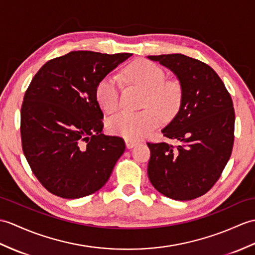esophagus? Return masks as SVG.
Listing matches in <instances>:
<instances>
[{"label":"esophagus","instance_id":"obj_1","mask_svg":"<svg viewBox=\"0 0 255 255\" xmlns=\"http://www.w3.org/2000/svg\"><path fill=\"white\" fill-rule=\"evenodd\" d=\"M138 143L139 142L135 140H126V146L128 147V149H132V147L137 145Z\"/></svg>","mask_w":255,"mask_h":255}]
</instances>
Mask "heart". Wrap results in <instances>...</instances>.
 I'll return each instance as SVG.
<instances>
[{
    "mask_svg": "<svg viewBox=\"0 0 255 255\" xmlns=\"http://www.w3.org/2000/svg\"><path fill=\"white\" fill-rule=\"evenodd\" d=\"M124 78L144 92V110L138 113L122 112L109 121V130L127 140H137L155 129L163 121H170L178 113L182 102L183 90L179 80L166 79L164 69L155 63L140 60L125 69ZM122 84L118 77L109 75L99 82L97 99L100 105L113 113L120 108ZM159 115L157 116V114Z\"/></svg>",
    "mask_w": 255,
    "mask_h": 255,
    "instance_id": "b5f03b06",
    "label": "heart"
}]
</instances>
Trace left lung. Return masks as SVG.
Segmentation results:
<instances>
[{"mask_svg":"<svg viewBox=\"0 0 255 255\" xmlns=\"http://www.w3.org/2000/svg\"><path fill=\"white\" fill-rule=\"evenodd\" d=\"M173 72L182 86L178 113L162 132L178 145L151 143L147 176L165 197L188 201L208 192L232 155L235 110L215 70L183 54L147 56Z\"/></svg>","mask_w":255,"mask_h":255,"instance_id":"obj_1","label":"left lung"}]
</instances>
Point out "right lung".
I'll return each mask as SVG.
<instances>
[{"mask_svg": "<svg viewBox=\"0 0 255 255\" xmlns=\"http://www.w3.org/2000/svg\"><path fill=\"white\" fill-rule=\"evenodd\" d=\"M132 54L73 51L46 62L23 97V154L47 191L64 199L100 190L113 171L125 141L105 135L97 87Z\"/></svg>", "mask_w": 255, "mask_h": 255, "instance_id": "1", "label": "right lung"}]
</instances>
